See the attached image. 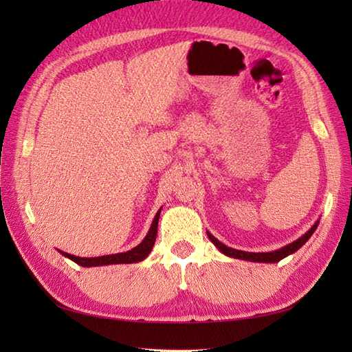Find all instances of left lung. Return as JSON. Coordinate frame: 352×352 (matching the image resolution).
Instances as JSON below:
<instances>
[{"instance_id": "1", "label": "left lung", "mask_w": 352, "mask_h": 352, "mask_svg": "<svg viewBox=\"0 0 352 352\" xmlns=\"http://www.w3.org/2000/svg\"><path fill=\"white\" fill-rule=\"evenodd\" d=\"M318 226H319V221H316L315 223H313V227L309 231H305V233L300 239H296V241H294V242L286 245V246H283V248H280V250L269 251V252H248V251L234 250V248H230V246L219 242L218 239H216L214 236H212L210 233H208V231H207V236L212 241V243L216 246V248H218L222 254H226V256H228L231 258H239V260H246V261H256V263H276V261H280L284 257H287V256H290V254H294V252H296L298 250H300L301 246L311 237V234L315 233V230L318 228Z\"/></svg>"}]
</instances>
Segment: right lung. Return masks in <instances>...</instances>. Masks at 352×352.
<instances>
[{
    "mask_svg": "<svg viewBox=\"0 0 352 352\" xmlns=\"http://www.w3.org/2000/svg\"><path fill=\"white\" fill-rule=\"evenodd\" d=\"M162 208L155 213L151 227L148 230V234L145 236L144 241H142L138 246H134L133 250L126 252H118V254H110V256H101V257H77L72 256V254L63 252L58 250L62 256L68 257L69 260L76 261L77 265L83 267H91V266H107V265H126V263H138V261L145 260L149 252H151L155 237H157V226H159V218H160Z\"/></svg>",
    "mask_w": 352,
    "mask_h": 352,
    "instance_id": "right-lung-1",
    "label": "right lung"
}]
</instances>
